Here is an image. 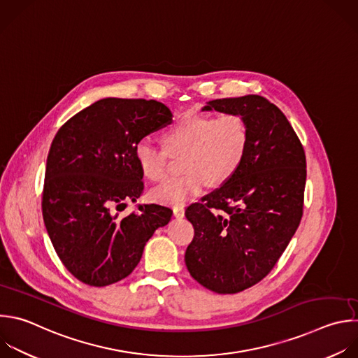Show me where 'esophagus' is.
<instances>
[{
  "label": "esophagus",
  "instance_id": "34e87169",
  "mask_svg": "<svg viewBox=\"0 0 358 358\" xmlns=\"http://www.w3.org/2000/svg\"><path fill=\"white\" fill-rule=\"evenodd\" d=\"M173 213H174L176 217H184L185 210H184L182 206H174V208H173Z\"/></svg>",
  "mask_w": 358,
  "mask_h": 358
}]
</instances>
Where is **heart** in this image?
<instances>
[{
    "label": "heart",
    "instance_id": "b5f03b06",
    "mask_svg": "<svg viewBox=\"0 0 358 358\" xmlns=\"http://www.w3.org/2000/svg\"><path fill=\"white\" fill-rule=\"evenodd\" d=\"M166 149L143 139L135 146V160L150 181L166 177L167 156L182 155L180 178L169 180L152 191L156 202L184 205L209 184L219 187L241 169L249 149V128L239 115H185L163 135Z\"/></svg>",
    "mask_w": 358,
    "mask_h": 358
}]
</instances>
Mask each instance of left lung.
<instances>
[{"label": "left lung", "instance_id": "8db88e82", "mask_svg": "<svg viewBox=\"0 0 358 358\" xmlns=\"http://www.w3.org/2000/svg\"><path fill=\"white\" fill-rule=\"evenodd\" d=\"M202 110L242 116L249 149L227 182L187 208L195 234L185 266L205 288L237 294L273 270L295 234L303 209L306 159L287 116L264 96L213 99Z\"/></svg>", "mask_w": 358, "mask_h": 358}]
</instances>
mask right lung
I'll use <instances>...</instances> for the list:
<instances>
[{
	"mask_svg": "<svg viewBox=\"0 0 358 358\" xmlns=\"http://www.w3.org/2000/svg\"><path fill=\"white\" fill-rule=\"evenodd\" d=\"M164 103L103 98L76 113L56 134L46 162L42 213L64 267L81 282L106 287L139 264L156 229L173 215L167 206L139 205L119 219L125 201L143 192L135 146L171 124Z\"/></svg>",
	"mask_w": 358,
	"mask_h": 358,
	"instance_id": "add662e5",
	"label": "right lung"
}]
</instances>
